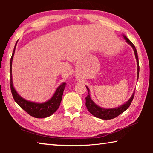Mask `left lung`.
<instances>
[{"label": "left lung", "instance_id": "left-lung-1", "mask_svg": "<svg viewBox=\"0 0 153 153\" xmlns=\"http://www.w3.org/2000/svg\"><path fill=\"white\" fill-rule=\"evenodd\" d=\"M123 37H124V39L126 40L128 44H129L131 47L132 48V49L134 52V54H135V57L136 59V62H137V77L138 79V76H139V62H138V53H137V51H136V48L134 46L132 42H131L129 39L127 38V37L125 36V35H123ZM87 89L88 91V95L85 98L86 100V103H85V105H86L87 108L88 109L91 114L93 116H94L96 117H98V118L102 119V120H111L115 118L117 116H118L119 115L122 114L123 112L125 111L126 109L129 108V106L130 105L131 103L133 100V98L134 97V93L135 91H134L132 93V96H131L130 98L125 103L123 104V105H120L117 108H111V109H105V108H103L97 105L94 101L92 100V99L90 97V90L89 89V87L86 86Z\"/></svg>", "mask_w": 153, "mask_h": 153}]
</instances>
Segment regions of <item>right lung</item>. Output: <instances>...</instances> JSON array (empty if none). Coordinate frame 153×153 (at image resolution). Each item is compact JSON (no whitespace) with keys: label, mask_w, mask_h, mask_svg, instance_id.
Instances as JSON below:
<instances>
[{"label":"right lung","mask_w":153,"mask_h":153,"mask_svg":"<svg viewBox=\"0 0 153 153\" xmlns=\"http://www.w3.org/2000/svg\"><path fill=\"white\" fill-rule=\"evenodd\" d=\"M18 40L15 44L10 61V90H11L13 97L14 98L15 102L30 116L36 117V118H44V117H49L54 112H56V110L58 109L59 106H60L66 83L65 82H62L56 89L52 97L49 100L45 101L44 103H36L33 102V101L26 100L19 95L18 93L15 89L14 87H13L12 78V62Z\"/></svg>","instance_id":"1"}]
</instances>
